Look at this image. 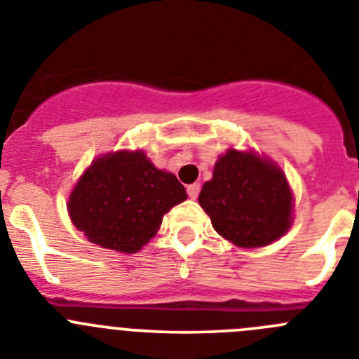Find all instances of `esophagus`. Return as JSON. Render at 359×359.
<instances>
[{
    "label": "esophagus",
    "mask_w": 359,
    "mask_h": 359,
    "mask_svg": "<svg viewBox=\"0 0 359 359\" xmlns=\"http://www.w3.org/2000/svg\"><path fill=\"white\" fill-rule=\"evenodd\" d=\"M199 190H201V185H199V183H192V185L187 187V192H189V198L190 199L198 198Z\"/></svg>",
    "instance_id": "1"
}]
</instances>
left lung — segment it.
I'll return each instance as SVG.
<instances>
[{
  "instance_id": "obj_1",
  "label": "left lung",
  "mask_w": 359,
  "mask_h": 359,
  "mask_svg": "<svg viewBox=\"0 0 359 359\" xmlns=\"http://www.w3.org/2000/svg\"><path fill=\"white\" fill-rule=\"evenodd\" d=\"M199 205L219 236L241 248L280 239L293 221V194L286 174L255 152L228 149L199 192Z\"/></svg>"
}]
</instances>
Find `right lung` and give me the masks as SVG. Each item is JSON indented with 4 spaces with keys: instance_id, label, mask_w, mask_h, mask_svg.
<instances>
[{
    "instance_id": "right-lung-1",
    "label": "right lung",
    "mask_w": 359,
    "mask_h": 359,
    "mask_svg": "<svg viewBox=\"0 0 359 359\" xmlns=\"http://www.w3.org/2000/svg\"><path fill=\"white\" fill-rule=\"evenodd\" d=\"M185 199L177 177L156 169L144 151H116L91 161L69 194L68 212L93 244L136 253Z\"/></svg>"
}]
</instances>
